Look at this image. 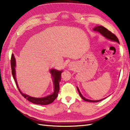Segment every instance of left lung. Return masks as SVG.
I'll list each match as a JSON object with an SVG mask.
<instances>
[{
  "instance_id": "1",
  "label": "left lung",
  "mask_w": 130,
  "mask_h": 130,
  "mask_svg": "<svg viewBox=\"0 0 130 130\" xmlns=\"http://www.w3.org/2000/svg\"><path fill=\"white\" fill-rule=\"evenodd\" d=\"M94 31H98V32H100L101 34L103 35L104 37H106V39H109L111 41H116V42L119 43V39H118V37H116V36L115 35V34H113V33H112L111 31H109L105 27H104L102 26H98L95 27L94 29ZM77 90L78 91V93L79 94L80 97L83 99L84 101H86V102H93V103H96V102H100V101H102V100H89V99H87L86 98H85L82 95V94L80 93L79 90V88L77 87Z\"/></svg>"
}]
</instances>
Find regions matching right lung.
<instances>
[{
    "instance_id": "1",
    "label": "right lung",
    "mask_w": 130,
    "mask_h": 130,
    "mask_svg": "<svg viewBox=\"0 0 130 130\" xmlns=\"http://www.w3.org/2000/svg\"><path fill=\"white\" fill-rule=\"evenodd\" d=\"M11 72L13 78L15 79V81L17 84V87L18 88L19 90L20 94L23 95L25 98L29 101V102L35 104H38V105H48L51 103H52L53 101H54L56 98L57 97L58 93L59 90V82L61 81V75L62 71H58L55 70L54 69H52L50 71L51 73L52 77H53V83H54V92L51 95H50L49 96H47L46 97L44 98H36L34 97H31L30 96H28L26 94H24L21 93V91L19 89L18 85L17 82V79H16L15 77V59L14 56V55H11Z\"/></svg>"
}]
</instances>
